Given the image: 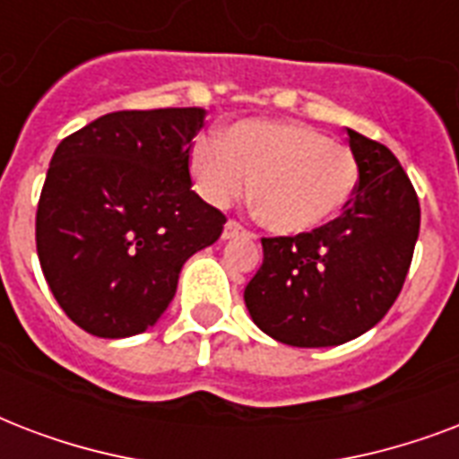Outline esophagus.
Returning <instances> with one entry per match:
<instances>
[{"instance_id":"esophagus-1","label":"esophagus","mask_w":459,"mask_h":459,"mask_svg":"<svg viewBox=\"0 0 459 459\" xmlns=\"http://www.w3.org/2000/svg\"><path fill=\"white\" fill-rule=\"evenodd\" d=\"M241 234H248V237H251V232H248L241 222H237V220H227L225 230H222V239H234V237H241Z\"/></svg>"}]
</instances>
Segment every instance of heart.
<instances>
[{
	"label": "heart",
	"instance_id": "1",
	"mask_svg": "<svg viewBox=\"0 0 459 459\" xmlns=\"http://www.w3.org/2000/svg\"><path fill=\"white\" fill-rule=\"evenodd\" d=\"M201 196L230 205L251 194L270 230L304 234L337 218L354 194L359 165L344 143L301 122L247 119L191 148Z\"/></svg>",
	"mask_w": 459,
	"mask_h": 459
}]
</instances>
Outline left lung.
<instances>
[{"label": "left lung", "mask_w": 459, "mask_h": 459, "mask_svg": "<svg viewBox=\"0 0 459 459\" xmlns=\"http://www.w3.org/2000/svg\"><path fill=\"white\" fill-rule=\"evenodd\" d=\"M347 136L359 179L342 215L297 237H263L244 290L255 325L292 347H333L374 328L414 255L421 208L410 177L383 143Z\"/></svg>", "instance_id": "8db88e82"}]
</instances>
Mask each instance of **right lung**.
Masks as SVG:
<instances>
[{"label":"right lung","instance_id":"1","mask_svg":"<svg viewBox=\"0 0 459 459\" xmlns=\"http://www.w3.org/2000/svg\"><path fill=\"white\" fill-rule=\"evenodd\" d=\"M201 108L124 109L56 145L35 212L42 275L78 328L131 337L169 307L181 265L227 218L191 191Z\"/></svg>","mask_w":459,"mask_h":459}]
</instances>
